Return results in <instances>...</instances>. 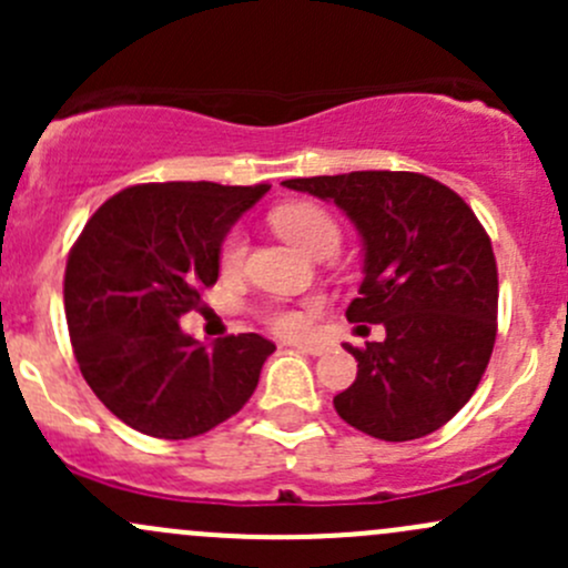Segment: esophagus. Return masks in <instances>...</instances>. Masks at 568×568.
Wrapping results in <instances>:
<instances>
[{"label": "esophagus", "instance_id": "esophagus-1", "mask_svg": "<svg viewBox=\"0 0 568 568\" xmlns=\"http://www.w3.org/2000/svg\"><path fill=\"white\" fill-rule=\"evenodd\" d=\"M291 346L302 354H313V357H321V354L326 352V346H321V343H307V341H296V343H291Z\"/></svg>", "mask_w": 568, "mask_h": 568}]
</instances>
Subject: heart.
<instances>
[{"label": "heart", "instance_id": "obj_1", "mask_svg": "<svg viewBox=\"0 0 568 568\" xmlns=\"http://www.w3.org/2000/svg\"><path fill=\"white\" fill-rule=\"evenodd\" d=\"M272 225L285 242L294 244L296 250L316 257L318 252H335L341 244V227L335 216L316 203H288L272 214ZM247 252V236L244 231L233 227L220 244V266L236 268ZM313 316V307H291V305H268L263 311V321L272 332L283 337H294L307 329Z\"/></svg>", "mask_w": 568, "mask_h": 568}]
</instances>
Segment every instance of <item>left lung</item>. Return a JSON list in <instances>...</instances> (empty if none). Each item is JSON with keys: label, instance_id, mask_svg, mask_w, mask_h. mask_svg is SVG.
Returning <instances> with one entry per match:
<instances>
[{"label": "left lung", "instance_id": "1", "mask_svg": "<svg viewBox=\"0 0 568 568\" xmlns=\"http://www.w3.org/2000/svg\"><path fill=\"white\" fill-rule=\"evenodd\" d=\"M332 200L363 236L365 277L352 324L387 337L346 352L357 379L335 395L348 426L385 443L437 432L478 387L497 335V263L484 225L445 183L420 173L359 170L291 178Z\"/></svg>", "mask_w": 568, "mask_h": 568}]
</instances>
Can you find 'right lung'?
Here are the masks:
<instances>
[{
    "mask_svg": "<svg viewBox=\"0 0 568 568\" xmlns=\"http://www.w3.org/2000/svg\"><path fill=\"white\" fill-rule=\"evenodd\" d=\"M268 183H136L88 220L65 266V318L90 390L134 432L189 439L236 415L274 343L203 346L178 318L220 277V244Z\"/></svg>",
    "mask_w": 568,
    "mask_h": 568,
    "instance_id": "right-lung-1",
    "label": "right lung"
}]
</instances>
